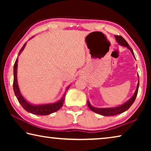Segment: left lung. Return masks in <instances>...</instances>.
<instances>
[{
  "mask_svg": "<svg viewBox=\"0 0 151 151\" xmlns=\"http://www.w3.org/2000/svg\"><path fill=\"white\" fill-rule=\"evenodd\" d=\"M114 37H115L116 41L119 42V45L124 46V47H127L131 51L132 54L134 56L133 50H132V48L129 47L128 42L126 41V40H125V39L123 37H121V36H119V35H114ZM139 82L137 84V87L136 89V91H135L134 95L132 96V98L130 99L127 102V103H125L124 104H122V105L119 106L114 107V108H95V107L92 106L91 103H89L88 101L87 102V104L92 111L96 112V113H97V114H101V115H103V116L116 115V114H121V113H122V112L126 111L127 110L129 109L130 107H131L132 104H133V103L135 101V99H136L137 95L138 90H139Z\"/></svg>",
  "mask_w": 151,
  "mask_h": 151,
  "instance_id": "8db88e82",
  "label": "left lung"
}]
</instances>
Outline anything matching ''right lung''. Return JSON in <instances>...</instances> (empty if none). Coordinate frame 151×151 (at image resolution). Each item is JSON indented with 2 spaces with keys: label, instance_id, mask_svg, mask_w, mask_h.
<instances>
[{
  "label": "right lung",
  "instance_id": "obj_1",
  "mask_svg": "<svg viewBox=\"0 0 151 151\" xmlns=\"http://www.w3.org/2000/svg\"><path fill=\"white\" fill-rule=\"evenodd\" d=\"M27 42L23 45V47L21 48V49L20 50L19 54L22 50H24V48L26 46ZM17 62H18V58H17L16 61H15L14 65V81H13V90L14 92L15 96H17L18 101L21 104V106L23 107L24 110H26L27 112H30L34 114H38V115H48L52 112H55L57 111L58 110H59L61 107L63 106L64 101H65V94H64V96L60 101H58L57 103H52V104H42V105H32V104H30L25 100L23 98V96L21 95L20 92L19 90V86H18L17 83ZM69 86L66 88V91L68 89Z\"/></svg>",
  "mask_w": 151,
  "mask_h": 151
}]
</instances>
